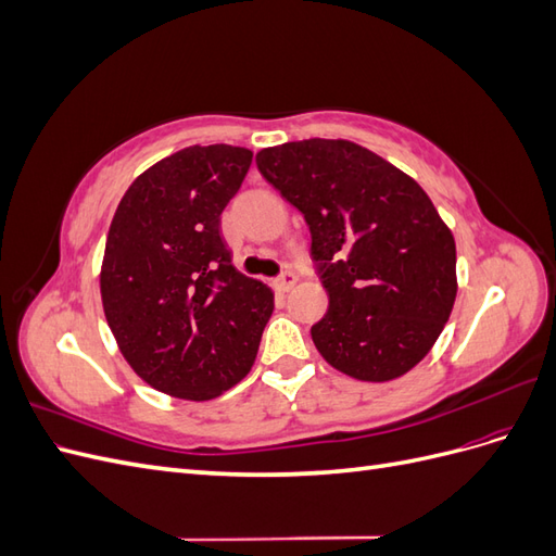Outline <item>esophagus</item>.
<instances>
[{
	"label": "esophagus",
	"instance_id": "obj_1",
	"mask_svg": "<svg viewBox=\"0 0 556 556\" xmlns=\"http://www.w3.org/2000/svg\"><path fill=\"white\" fill-rule=\"evenodd\" d=\"M296 276L292 274V271H288V274H282V276H278V278H274L271 280V285H274V290L276 292H290L294 285H296Z\"/></svg>",
	"mask_w": 556,
	"mask_h": 556
}]
</instances>
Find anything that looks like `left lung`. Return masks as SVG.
Returning <instances> with one entry per match:
<instances>
[{
	"mask_svg": "<svg viewBox=\"0 0 556 556\" xmlns=\"http://www.w3.org/2000/svg\"><path fill=\"white\" fill-rule=\"evenodd\" d=\"M260 174L304 213L329 308L311 327L329 366L387 382L422 362L457 299V248L429 194L345 139L264 148Z\"/></svg>",
	"mask_w": 556,
	"mask_h": 556,
	"instance_id": "1",
	"label": "left lung"
}]
</instances>
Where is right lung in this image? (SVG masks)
<instances>
[{
    "label": "right lung",
    "instance_id": "add662e5",
    "mask_svg": "<svg viewBox=\"0 0 556 556\" xmlns=\"http://www.w3.org/2000/svg\"><path fill=\"white\" fill-rule=\"evenodd\" d=\"M252 150L190 146L146 169L109 227L99 290L123 357L143 382L208 401L255 364L274 292L231 264L220 215Z\"/></svg>",
    "mask_w": 556,
    "mask_h": 556
}]
</instances>
